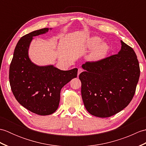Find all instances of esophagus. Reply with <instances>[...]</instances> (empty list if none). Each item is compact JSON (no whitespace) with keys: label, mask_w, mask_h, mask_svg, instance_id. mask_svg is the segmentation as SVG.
<instances>
[{"label":"esophagus","mask_w":146,"mask_h":146,"mask_svg":"<svg viewBox=\"0 0 146 146\" xmlns=\"http://www.w3.org/2000/svg\"><path fill=\"white\" fill-rule=\"evenodd\" d=\"M83 71V70L82 69V68H79L78 69V76L80 75V74Z\"/></svg>","instance_id":"esophagus-1"}]
</instances>
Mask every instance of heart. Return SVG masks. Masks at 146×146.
<instances>
[{
	"instance_id": "1",
	"label": "heart",
	"mask_w": 146,
	"mask_h": 146,
	"mask_svg": "<svg viewBox=\"0 0 146 146\" xmlns=\"http://www.w3.org/2000/svg\"><path fill=\"white\" fill-rule=\"evenodd\" d=\"M102 39L98 36H93L88 39L85 45V48L88 50L94 49L89 54L88 59L92 62H97L103 60L106 56L109 46L106 42H102Z\"/></svg>"
}]
</instances>
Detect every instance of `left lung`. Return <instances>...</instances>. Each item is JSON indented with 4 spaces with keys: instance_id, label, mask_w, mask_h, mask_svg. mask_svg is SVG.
Segmentation results:
<instances>
[{
    "instance_id": "8db88e82",
    "label": "left lung",
    "mask_w": 146,
    "mask_h": 146,
    "mask_svg": "<svg viewBox=\"0 0 146 146\" xmlns=\"http://www.w3.org/2000/svg\"><path fill=\"white\" fill-rule=\"evenodd\" d=\"M118 54L97 62H86L80 73L82 97L86 110L98 117H109L129 104L140 76L134 49L122 41Z\"/></svg>"
}]
</instances>
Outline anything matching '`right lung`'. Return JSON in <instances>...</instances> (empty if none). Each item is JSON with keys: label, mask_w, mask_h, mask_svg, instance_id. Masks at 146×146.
I'll return each mask as SVG.
<instances>
[{"label": "right lung", "mask_w": 146, "mask_h": 146, "mask_svg": "<svg viewBox=\"0 0 146 146\" xmlns=\"http://www.w3.org/2000/svg\"><path fill=\"white\" fill-rule=\"evenodd\" d=\"M51 28L35 31L19 39L9 68V82L15 99L22 106L40 115L53 113L58 109L61 88L77 77L78 69L63 71L53 65L38 66L31 61L29 48L33 37Z\"/></svg>", "instance_id": "1"}]
</instances>
